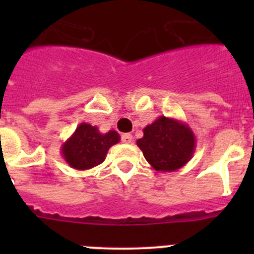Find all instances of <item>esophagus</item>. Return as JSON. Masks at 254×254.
I'll return each instance as SVG.
<instances>
[{"label": "esophagus", "instance_id": "1", "mask_svg": "<svg viewBox=\"0 0 254 254\" xmlns=\"http://www.w3.org/2000/svg\"><path fill=\"white\" fill-rule=\"evenodd\" d=\"M122 141L125 143H132L133 142V136H132L131 133L122 134Z\"/></svg>", "mask_w": 254, "mask_h": 254}]
</instances>
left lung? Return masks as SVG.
Instances as JSON below:
<instances>
[{"mask_svg": "<svg viewBox=\"0 0 254 254\" xmlns=\"http://www.w3.org/2000/svg\"><path fill=\"white\" fill-rule=\"evenodd\" d=\"M136 143L155 170L174 172L192 159L196 136L182 121L160 116L143 128V137Z\"/></svg>", "mask_w": 254, "mask_h": 254, "instance_id": "1", "label": "left lung"}]
</instances>
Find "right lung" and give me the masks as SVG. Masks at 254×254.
<instances>
[{"instance_id": "add662e5", "label": "right lung", "mask_w": 254, "mask_h": 254, "mask_svg": "<svg viewBox=\"0 0 254 254\" xmlns=\"http://www.w3.org/2000/svg\"><path fill=\"white\" fill-rule=\"evenodd\" d=\"M118 132L111 129L102 133L98 127L89 123H80L71 137L61 146V154L69 167L87 170L104 161L108 150L120 142Z\"/></svg>"}]
</instances>
